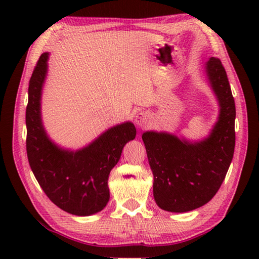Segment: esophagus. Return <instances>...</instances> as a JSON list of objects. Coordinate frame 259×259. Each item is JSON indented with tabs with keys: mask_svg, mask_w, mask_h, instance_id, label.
Masks as SVG:
<instances>
[{
	"mask_svg": "<svg viewBox=\"0 0 259 259\" xmlns=\"http://www.w3.org/2000/svg\"><path fill=\"white\" fill-rule=\"evenodd\" d=\"M135 122L138 126L143 128L150 122V115L146 112H138L135 116Z\"/></svg>",
	"mask_w": 259,
	"mask_h": 259,
	"instance_id": "obj_1",
	"label": "esophagus"
}]
</instances>
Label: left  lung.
<instances>
[{
    "label": "left lung",
    "mask_w": 259,
    "mask_h": 259,
    "mask_svg": "<svg viewBox=\"0 0 259 259\" xmlns=\"http://www.w3.org/2000/svg\"><path fill=\"white\" fill-rule=\"evenodd\" d=\"M205 76L218 103V116L207 137L190 140L166 131H145L153 195L161 209L186 212L211 200L224 182L235 146V104L221 60L209 58Z\"/></svg>",
    "instance_id": "8db88e82"
}]
</instances>
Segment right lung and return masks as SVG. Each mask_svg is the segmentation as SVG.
Instances as JSON below:
<instances>
[{"label":"right lung","mask_w":259,"mask_h":259,"mask_svg":"<svg viewBox=\"0 0 259 259\" xmlns=\"http://www.w3.org/2000/svg\"><path fill=\"white\" fill-rule=\"evenodd\" d=\"M49 52H43L32 74L26 108V150L30 169L48 198L75 216H90L106 207L108 176L124 145L136 137L130 121L116 124L78 150L59 146L42 121V91L48 75Z\"/></svg>","instance_id":"right-lung-1"}]
</instances>
